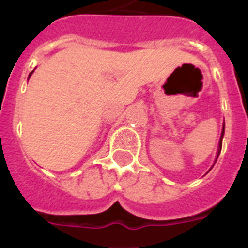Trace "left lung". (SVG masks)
Instances as JSON below:
<instances>
[{
  "label": "left lung",
  "mask_w": 248,
  "mask_h": 248,
  "mask_svg": "<svg viewBox=\"0 0 248 248\" xmlns=\"http://www.w3.org/2000/svg\"><path fill=\"white\" fill-rule=\"evenodd\" d=\"M223 136H224V127H223V132H221V138H220V141H219V149H217V157L220 155V151H221V144H223ZM216 162V161H215Z\"/></svg>",
  "instance_id": "8db88e82"
}]
</instances>
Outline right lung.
<instances>
[{"label":"right lung","mask_w":248,"mask_h":248,"mask_svg":"<svg viewBox=\"0 0 248 248\" xmlns=\"http://www.w3.org/2000/svg\"><path fill=\"white\" fill-rule=\"evenodd\" d=\"M31 75H32V73H31ZM31 75H29V76H31Z\"/></svg>","instance_id":"add662e5"}]
</instances>
